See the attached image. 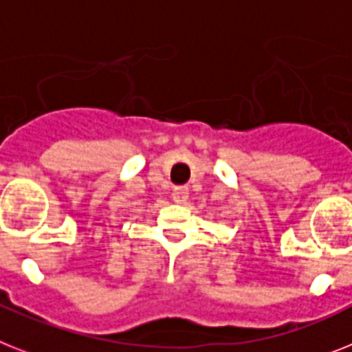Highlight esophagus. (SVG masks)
Segmentation results:
<instances>
[{"label":"esophagus","instance_id":"34e87169","mask_svg":"<svg viewBox=\"0 0 352 352\" xmlns=\"http://www.w3.org/2000/svg\"><path fill=\"white\" fill-rule=\"evenodd\" d=\"M171 197H173V200L179 204L186 202V200H188V197H190V190H188V186H175V188H173V193H171Z\"/></svg>","mask_w":352,"mask_h":352}]
</instances>
